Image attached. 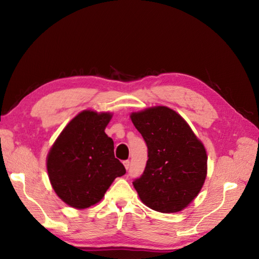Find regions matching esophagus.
<instances>
[{
    "label": "esophagus",
    "mask_w": 259,
    "mask_h": 259,
    "mask_svg": "<svg viewBox=\"0 0 259 259\" xmlns=\"http://www.w3.org/2000/svg\"><path fill=\"white\" fill-rule=\"evenodd\" d=\"M123 166H124V168L128 170L129 169V167H130V161L129 160H124L123 161Z\"/></svg>",
    "instance_id": "esophagus-1"
}]
</instances>
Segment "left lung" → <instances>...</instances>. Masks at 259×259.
<instances>
[{"label":"left lung","instance_id":"1","mask_svg":"<svg viewBox=\"0 0 259 259\" xmlns=\"http://www.w3.org/2000/svg\"><path fill=\"white\" fill-rule=\"evenodd\" d=\"M130 118L148 147L145 171L133 183L141 201L159 212L183 210L205 183L207 153L202 142L170 108H148Z\"/></svg>","mask_w":259,"mask_h":259}]
</instances>
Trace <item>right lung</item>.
I'll return each instance as SVG.
<instances>
[{"label":"right lung","mask_w":259,"mask_h":259,"mask_svg":"<svg viewBox=\"0 0 259 259\" xmlns=\"http://www.w3.org/2000/svg\"><path fill=\"white\" fill-rule=\"evenodd\" d=\"M110 112L84 110L70 121L47 158L49 179L67 205L84 209L100 201L113 180L125 174L104 133Z\"/></svg>","instance_id":"1"}]
</instances>
